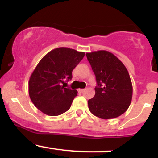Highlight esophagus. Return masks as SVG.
Returning a JSON list of instances; mask_svg holds the SVG:
<instances>
[{
    "mask_svg": "<svg viewBox=\"0 0 158 158\" xmlns=\"http://www.w3.org/2000/svg\"><path fill=\"white\" fill-rule=\"evenodd\" d=\"M78 91H79V93H82L83 91H85V89H82V88H79V89H78Z\"/></svg>",
    "mask_w": 158,
    "mask_h": 158,
    "instance_id": "esophagus-1",
    "label": "esophagus"
}]
</instances>
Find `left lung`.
Instances as JSON below:
<instances>
[{"instance_id": "8db88e82", "label": "left lung", "mask_w": 158, "mask_h": 158, "mask_svg": "<svg viewBox=\"0 0 158 158\" xmlns=\"http://www.w3.org/2000/svg\"><path fill=\"white\" fill-rule=\"evenodd\" d=\"M86 56L97 83L94 97L88 102L90 111L104 119L119 117L132 99L133 88L128 70L117 56L106 50L87 52Z\"/></svg>"}]
</instances>
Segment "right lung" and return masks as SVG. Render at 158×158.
I'll return each mask as SVG.
<instances>
[{
  "mask_svg": "<svg viewBox=\"0 0 158 158\" xmlns=\"http://www.w3.org/2000/svg\"><path fill=\"white\" fill-rule=\"evenodd\" d=\"M85 54L73 49L59 48L40 60L29 80V95L38 109L47 115L58 116L70 108L78 92L65 88L64 80L72 79V71Z\"/></svg>",
  "mask_w": 158,
  "mask_h": 158,
  "instance_id": "right-lung-1",
  "label": "right lung"
}]
</instances>
